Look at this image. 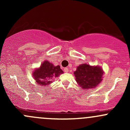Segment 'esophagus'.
<instances>
[{"label":"esophagus","mask_w":130,"mask_h":130,"mask_svg":"<svg viewBox=\"0 0 130 130\" xmlns=\"http://www.w3.org/2000/svg\"><path fill=\"white\" fill-rule=\"evenodd\" d=\"M63 70L65 72H69V69H68V68H64Z\"/></svg>","instance_id":"obj_1"}]
</instances>
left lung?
Masks as SVG:
<instances>
[{
  "label": "left lung",
  "mask_w": 130,
  "mask_h": 130,
  "mask_svg": "<svg viewBox=\"0 0 130 130\" xmlns=\"http://www.w3.org/2000/svg\"><path fill=\"white\" fill-rule=\"evenodd\" d=\"M74 75L76 81L83 89H91L97 87L103 80V71L99 67H91L82 64L77 67Z\"/></svg>",
  "instance_id": "obj_1"
}]
</instances>
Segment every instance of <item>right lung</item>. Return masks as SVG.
<instances>
[{
    "mask_svg": "<svg viewBox=\"0 0 130 130\" xmlns=\"http://www.w3.org/2000/svg\"><path fill=\"white\" fill-rule=\"evenodd\" d=\"M63 73L60 66H54L48 61H44L41 64L40 69L35 70L32 73L33 77L36 82L39 84L49 85L52 82L53 78H55Z\"/></svg>",
    "mask_w": 130,
    "mask_h": 130,
    "instance_id": "obj_1",
    "label": "right lung"
}]
</instances>
